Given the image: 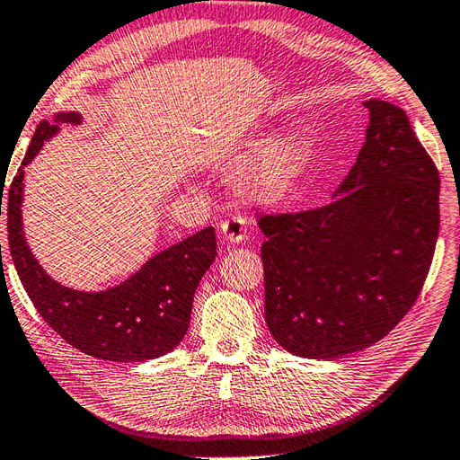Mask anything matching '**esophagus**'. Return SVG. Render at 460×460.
Masks as SVG:
<instances>
[{"label": "esophagus", "mask_w": 460, "mask_h": 460, "mask_svg": "<svg viewBox=\"0 0 460 460\" xmlns=\"http://www.w3.org/2000/svg\"><path fill=\"white\" fill-rule=\"evenodd\" d=\"M221 234L229 244L241 243L247 239V223L241 216H233L221 223Z\"/></svg>", "instance_id": "34e87169"}]
</instances>
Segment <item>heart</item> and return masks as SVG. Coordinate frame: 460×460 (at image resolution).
<instances>
[{"label": "heart", "mask_w": 460, "mask_h": 460, "mask_svg": "<svg viewBox=\"0 0 460 460\" xmlns=\"http://www.w3.org/2000/svg\"><path fill=\"white\" fill-rule=\"evenodd\" d=\"M314 143L307 133L292 131L279 138L244 172L241 191L256 204H279L300 184L312 166Z\"/></svg>", "instance_id": "obj_1"}]
</instances>
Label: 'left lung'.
Wrapping results in <instances>:
<instances>
[{
    "mask_svg": "<svg viewBox=\"0 0 460 460\" xmlns=\"http://www.w3.org/2000/svg\"><path fill=\"white\" fill-rule=\"evenodd\" d=\"M365 108V145L333 199L259 221L266 323L296 357L331 360L386 337L433 261L439 172L403 110Z\"/></svg>",
    "mask_w": 460,
    "mask_h": 460,
    "instance_id": "obj_1",
    "label": "left lung"
}]
</instances>
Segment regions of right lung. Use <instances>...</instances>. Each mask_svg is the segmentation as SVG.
I'll list each match as a JSON object with an SVG mask.
<instances>
[{
    "mask_svg": "<svg viewBox=\"0 0 460 460\" xmlns=\"http://www.w3.org/2000/svg\"><path fill=\"white\" fill-rule=\"evenodd\" d=\"M62 123L80 125L82 115L57 113L50 123L45 119L37 125L4 199L9 252L21 284L39 315L68 345L85 355L115 362H145L163 357L186 335L196 288L217 256L216 229L206 227L160 251L125 282L108 290L82 292L52 280L25 241L21 204L23 168L39 155L45 141L60 131Z\"/></svg>",
    "mask_w": 460,
    "mask_h": 460,
    "instance_id": "1",
    "label": "right lung"
}]
</instances>
